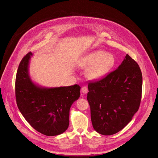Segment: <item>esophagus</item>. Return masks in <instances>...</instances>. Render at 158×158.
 <instances>
[{
    "instance_id": "34e87169",
    "label": "esophagus",
    "mask_w": 158,
    "mask_h": 158,
    "mask_svg": "<svg viewBox=\"0 0 158 158\" xmlns=\"http://www.w3.org/2000/svg\"><path fill=\"white\" fill-rule=\"evenodd\" d=\"M81 90L83 94H87L88 92V89L86 86H83L81 89Z\"/></svg>"
}]
</instances>
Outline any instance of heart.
Returning a JSON list of instances; mask_svg holds the SVG:
<instances>
[{"label":"heart","instance_id":"obj_1","mask_svg":"<svg viewBox=\"0 0 158 158\" xmlns=\"http://www.w3.org/2000/svg\"><path fill=\"white\" fill-rule=\"evenodd\" d=\"M115 64L114 57L103 51L94 52L85 57L80 66L88 69L87 75L90 79H99L113 68Z\"/></svg>","mask_w":158,"mask_h":158}]
</instances>
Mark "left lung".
<instances>
[{"instance_id":"obj_1","label":"left lung","mask_w":158,"mask_h":158,"mask_svg":"<svg viewBox=\"0 0 158 158\" xmlns=\"http://www.w3.org/2000/svg\"><path fill=\"white\" fill-rule=\"evenodd\" d=\"M142 88L140 67L128 54L116 70L90 81L87 98L94 130L104 135L122 130L139 110Z\"/></svg>"}]
</instances>
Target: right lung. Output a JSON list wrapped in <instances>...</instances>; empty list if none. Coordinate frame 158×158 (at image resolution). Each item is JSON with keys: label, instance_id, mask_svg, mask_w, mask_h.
Masks as SVG:
<instances>
[{"label": "right lung", "instance_id": "add662e5", "mask_svg": "<svg viewBox=\"0 0 158 158\" xmlns=\"http://www.w3.org/2000/svg\"><path fill=\"white\" fill-rule=\"evenodd\" d=\"M32 56L23 57L16 73L15 94L16 103L22 115L37 131L47 136L64 132L69 126L70 107L80 95V87L44 88L31 80L28 66Z\"/></svg>", "mask_w": 158, "mask_h": 158}]
</instances>
